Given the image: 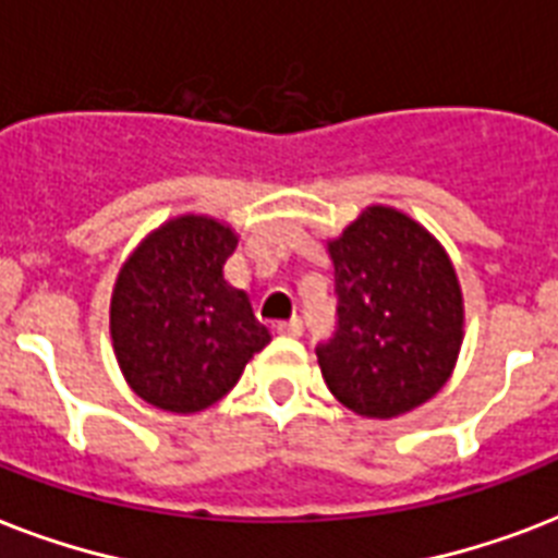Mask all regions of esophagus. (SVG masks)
<instances>
[{
	"label": "esophagus",
	"mask_w": 558,
	"mask_h": 558,
	"mask_svg": "<svg viewBox=\"0 0 558 558\" xmlns=\"http://www.w3.org/2000/svg\"><path fill=\"white\" fill-rule=\"evenodd\" d=\"M275 330H278V336H289V339H298V336L304 332V324H301V318H289V322H280Z\"/></svg>",
	"instance_id": "obj_1"
}]
</instances>
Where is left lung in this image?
I'll return each instance as SVG.
<instances>
[{"label":"left lung","instance_id":"obj_1","mask_svg":"<svg viewBox=\"0 0 558 558\" xmlns=\"http://www.w3.org/2000/svg\"><path fill=\"white\" fill-rule=\"evenodd\" d=\"M336 332L315 348L341 405L390 420L446 385L463 344V295L449 254L420 222L371 205L327 243Z\"/></svg>","mask_w":558,"mask_h":558}]
</instances>
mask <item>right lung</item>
I'll list each match as a JSON object with an SVG mask.
<instances>
[{"instance_id": "right-lung-1", "label": "right lung", "mask_w": 558, "mask_h": 558, "mask_svg": "<svg viewBox=\"0 0 558 558\" xmlns=\"http://www.w3.org/2000/svg\"><path fill=\"white\" fill-rule=\"evenodd\" d=\"M236 234L210 217L168 219L118 271L109 332L126 385L150 405L196 414L222 399L271 341L222 266Z\"/></svg>"}]
</instances>
